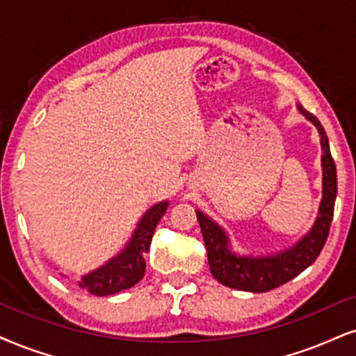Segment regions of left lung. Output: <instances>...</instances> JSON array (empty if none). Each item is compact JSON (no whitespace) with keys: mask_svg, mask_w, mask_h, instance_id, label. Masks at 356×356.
Listing matches in <instances>:
<instances>
[{"mask_svg":"<svg viewBox=\"0 0 356 356\" xmlns=\"http://www.w3.org/2000/svg\"><path fill=\"white\" fill-rule=\"evenodd\" d=\"M297 108L307 120L317 127L320 145H322L323 191L317 219H315L312 229L307 232L304 238L299 239V243L277 254L238 256L229 249V238H227L225 229L206 214L196 211V218H198L201 232H203L211 274L214 279H218V282L231 289L245 292H269L272 289L292 280L302 270H305L318 257L327 243L337 198L335 161L332 158L328 137L318 118L314 113L307 112L302 105H297Z\"/></svg>","mask_w":356,"mask_h":356,"instance_id":"obj_1","label":"left lung"}]
</instances>
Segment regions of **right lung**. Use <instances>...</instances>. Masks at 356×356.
Here are the masks:
<instances>
[{
    "instance_id": "1",
    "label": "right lung",
    "mask_w": 356,
    "mask_h": 356,
    "mask_svg": "<svg viewBox=\"0 0 356 356\" xmlns=\"http://www.w3.org/2000/svg\"><path fill=\"white\" fill-rule=\"evenodd\" d=\"M168 201H161L152 206L143 218L140 219L137 229L131 234V239L127 243L125 249L118 252L115 257L105 262L99 269L82 275L81 285L92 296H112L125 289L134 287L145 274V252L150 251V244L155 227L168 209Z\"/></svg>"
}]
</instances>
